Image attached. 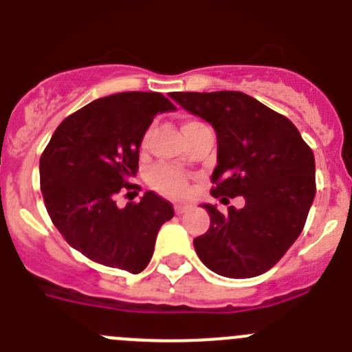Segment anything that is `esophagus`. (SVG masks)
<instances>
[{
    "instance_id": "obj_1",
    "label": "esophagus",
    "mask_w": 352,
    "mask_h": 352,
    "mask_svg": "<svg viewBox=\"0 0 352 352\" xmlns=\"http://www.w3.org/2000/svg\"><path fill=\"white\" fill-rule=\"evenodd\" d=\"M187 208H189V206H187V205H180V203H177V205H173V210H175L177 215H180V213L187 212Z\"/></svg>"
}]
</instances>
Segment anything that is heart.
<instances>
[{"label":"heart","mask_w":352,"mask_h":352,"mask_svg":"<svg viewBox=\"0 0 352 352\" xmlns=\"http://www.w3.org/2000/svg\"><path fill=\"white\" fill-rule=\"evenodd\" d=\"M199 121L196 120H184L182 121V131L184 135H186L187 131H191L192 128H196ZM151 137V130L146 131V135H144V144L149 140ZM151 186L156 189V191L163 192L166 196H172V198H182L189 192L191 186H189V179L184 172H180L179 168L175 166H166V165H161L157 168L153 170L151 173Z\"/></svg>","instance_id":"b5f03b06"}]
</instances>
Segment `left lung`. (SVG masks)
<instances>
[{
  "label": "left lung",
  "instance_id": "obj_1",
  "mask_svg": "<svg viewBox=\"0 0 352 352\" xmlns=\"http://www.w3.org/2000/svg\"><path fill=\"white\" fill-rule=\"evenodd\" d=\"M184 109L217 131L212 196H243L222 213L203 205L210 228L195 239L203 264L226 278H254L280 261L302 232L316 195L311 147L283 114L241 91H173Z\"/></svg>",
  "mask_w": 352,
  "mask_h": 352
}]
</instances>
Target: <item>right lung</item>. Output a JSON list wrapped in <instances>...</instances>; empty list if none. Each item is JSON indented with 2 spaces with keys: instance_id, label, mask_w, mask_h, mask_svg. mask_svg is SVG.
I'll return each instance as SVG.
<instances>
[{
  "instance_id": "1",
  "label": "right lung",
  "mask_w": 352,
  "mask_h": 352,
  "mask_svg": "<svg viewBox=\"0 0 352 352\" xmlns=\"http://www.w3.org/2000/svg\"><path fill=\"white\" fill-rule=\"evenodd\" d=\"M175 106L157 91H123L90 102L65 118L39 160V182L52 222L90 261L144 271L157 231L173 206L147 191L118 208L116 196L139 189V147L157 113ZM133 191V192H135Z\"/></svg>"
}]
</instances>
